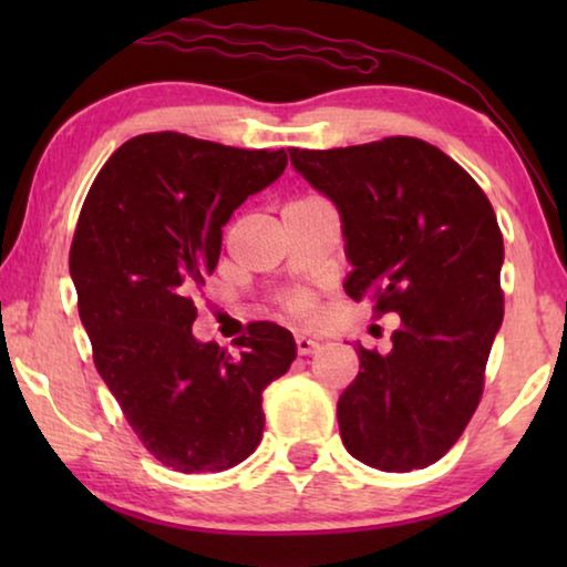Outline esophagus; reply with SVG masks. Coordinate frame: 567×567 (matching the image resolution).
Here are the masks:
<instances>
[{
  "instance_id": "obj_1",
  "label": "esophagus",
  "mask_w": 567,
  "mask_h": 567,
  "mask_svg": "<svg viewBox=\"0 0 567 567\" xmlns=\"http://www.w3.org/2000/svg\"><path fill=\"white\" fill-rule=\"evenodd\" d=\"M317 348H320V340L312 338V336H305V332H299V336H297V353L299 355L315 353Z\"/></svg>"
}]
</instances>
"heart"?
Returning a JSON list of instances; mask_svg holds the SVG:
<instances>
[{
    "instance_id": "b5f03b06",
    "label": "heart",
    "mask_w": 567,
    "mask_h": 567,
    "mask_svg": "<svg viewBox=\"0 0 567 567\" xmlns=\"http://www.w3.org/2000/svg\"><path fill=\"white\" fill-rule=\"evenodd\" d=\"M307 307V299H293V309H305Z\"/></svg>"
}]
</instances>
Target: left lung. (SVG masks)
<instances>
[{
  "label": "left lung",
  "mask_w": 567,
  "mask_h": 567,
  "mask_svg": "<svg viewBox=\"0 0 567 567\" xmlns=\"http://www.w3.org/2000/svg\"><path fill=\"white\" fill-rule=\"evenodd\" d=\"M340 214L351 299L398 315L386 353L359 346L338 400L348 454L382 472L423 470L462 436L503 322V237L480 185L413 136L346 150H289Z\"/></svg>",
  "instance_id": "1"
}]
</instances>
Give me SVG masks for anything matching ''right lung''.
Returning <instances> with one entry per match:
<instances>
[{
    "label": "right lung",
    "instance_id": "right-lung-1",
    "mask_svg": "<svg viewBox=\"0 0 567 567\" xmlns=\"http://www.w3.org/2000/svg\"><path fill=\"white\" fill-rule=\"evenodd\" d=\"M286 162L284 150L144 134L105 162L76 221L69 274L95 367L142 444L185 475L229 470L258 449L262 390L297 359L274 322H255L239 355L190 330V293L219 262L221 227Z\"/></svg>",
    "mask_w": 567,
    "mask_h": 567
}]
</instances>
